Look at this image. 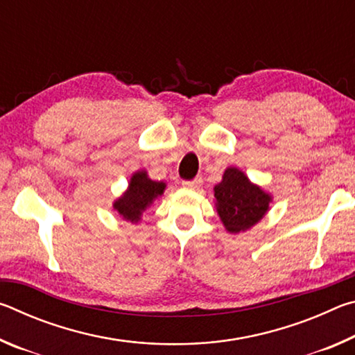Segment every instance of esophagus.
I'll return each mask as SVG.
<instances>
[{"label": "esophagus", "mask_w": 355, "mask_h": 355, "mask_svg": "<svg viewBox=\"0 0 355 355\" xmlns=\"http://www.w3.org/2000/svg\"><path fill=\"white\" fill-rule=\"evenodd\" d=\"M183 186L186 189H199L202 186V178L197 177L194 180H191V182H183Z\"/></svg>", "instance_id": "esophagus-1"}]
</instances>
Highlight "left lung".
Returning a JSON list of instances; mask_svg holds the SVG:
<instances>
[{"label":"left lung","instance_id":"8db88e82","mask_svg":"<svg viewBox=\"0 0 355 355\" xmlns=\"http://www.w3.org/2000/svg\"><path fill=\"white\" fill-rule=\"evenodd\" d=\"M214 205L225 230L232 235L244 233L257 225L272 202V196L252 183L238 167H227L220 183L214 186Z\"/></svg>","mask_w":355,"mask_h":355}]
</instances>
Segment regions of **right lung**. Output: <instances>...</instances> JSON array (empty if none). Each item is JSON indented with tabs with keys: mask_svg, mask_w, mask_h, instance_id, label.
<instances>
[{
	"mask_svg": "<svg viewBox=\"0 0 355 355\" xmlns=\"http://www.w3.org/2000/svg\"><path fill=\"white\" fill-rule=\"evenodd\" d=\"M164 182H155L148 177L147 171H136L128 182V188L112 203L114 211L131 224L142 219V213L164 194Z\"/></svg>",
	"mask_w": 355,
	"mask_h": 355,
	"instance_id": "right-lung-1",
	"label": "right lung"
}]
</instances>
